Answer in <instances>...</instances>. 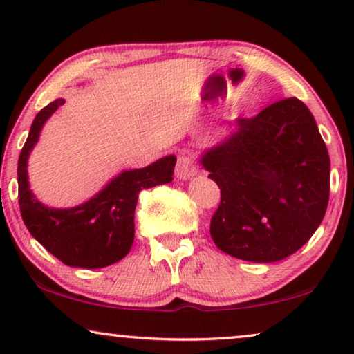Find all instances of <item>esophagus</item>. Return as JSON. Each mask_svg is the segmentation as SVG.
Here are the masks:
<instances>
[{
  "label": "esophagus",
  "instance_id": "obj_1",
  "mask_svg": "<svg viewBox=\"0 0 354 354\" xmlns=\"http://www.w3.org/2000/svg\"><path fill=\"white\" fill-rule=\"evenodd\" d=\"M196 172H198L196 162H195V159H193L192 156L182 154V156L177 159V164H176V176H177V178H180V180H188V178H192Z\"/></svg>",
  "mask_w": 354,
  "mask_h": 354
}]
</instances>
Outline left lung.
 I'll return each mask as SVG.
<instances>
[{
    "label": "left lung",
    "mask_w": 354,
    "mask_h": 354,
    "mask_svg": "<svg viewBox=\"0 0 354 354\" xmlns=\"http://www.w3.org/2000/svg\"><path fill=\"white\" fill-rule=\"evenodd\" d=\"M200 164L221 188L211 219L217 248L251 263L298 251L321 225L330 190V158L308 106L280 100L240 118Z\"/></svg>",
    "instance_id": "1"
}]
</instances>
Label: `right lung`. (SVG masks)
<instances>
[{
	"label": "right lung",
	"mask_w": 354,
	"mask_h": 354,
	"mask_svg": "<svg viewBox=\"0 0 354 354\" xmlns=\"http://www.w3.org/2000/svg\"><path fill=\"white\" fill-rule=\"evenodd\" d=\"M62 104L64 100L57 98L35 115L19 156L17 182L22 221L33 239L66 266L106 268L122 259L132 248L138 193L143 188L172 182L177 158L169 154L143 169L122 171L103 190L79 206L66 209L48 207L30 190L27 162L43 125Z\"/></svg>",
	"instance_id": "add662e5"
}]
</instances>
